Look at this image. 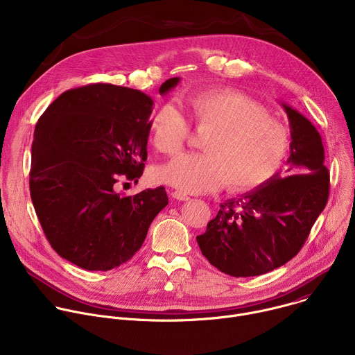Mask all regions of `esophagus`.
I'll list each match as a JSON object with an SVG mask.
<instances>
[{
	"label": "esophagus",
	"instance_id": "obj_1",
	"mask_svg": "<svg viewBox=\"0 0 355 355\" xmlns=\"http://www.w3.org/2000/svg\"><path fill=\"white\" fill-rule=\"evenodd\" d=\"M171 195H173V198H175L178 200H188L189 199V196L185 192H181V191H173Z\"/></svg>",
	"mask_w": 355,
	"mask_h": 355
}]
</instances>
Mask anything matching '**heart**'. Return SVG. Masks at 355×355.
<instances>
[{
  "mask_svg": "<svg viewBox=\"0 0 355 355\" xmlns=\"http://www.w3.org/2000/svg\"><path fill=\"white\" fill-rule=\"evenodd\" d=\"M187 112L199 129L202 153H182L159 170L160 181L187 193L220 188L244 192L270 180L282 164L289 133L263 104L233 88L191 94ZM150 139L163 155L180 151L191 132L187 118L171 105L160 107L148 122Z\"/></svg>",
  "mask_w": 355,
  "mask_h": 355,
  "instance_id": "1",
  "label": "heart"
}]
</instances>
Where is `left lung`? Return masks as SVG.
<instances>
[{
  "label": "left lung",
  "instance_id": "8db88e82",
  "mask_svg": "<svg viewBox=\"0 0 355 355\" xmlns=\"http://www.w3.org/2000/svg\"><path fill=\"white\" fill-rule=\"evenodd\" d=\"M291 126L288 174L220 205L196 236L202 254L232 277H256L292 260L305 244L329 199L330 174L316 128L282 104ZM296 172V175L293 173Z\"/></svg>",
  "mask_w": 355,
  "mask_h": 355
}]
</instances>
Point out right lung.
<instances>
[{"instance_id": "right-lung-1", "label": "right lung", "mask_w": 355, "mask_h": 355, "mask_svg": "<svg viewBox=\"0 0 355 355\" xmlns=\"http://www.w3.org/2000/svg\"><path fill=\"white\" fill-rule=\"evenodd\" d=\"M151 108L139 89L98 83L63 92L36 123L31 198L50 245L77 267L108 271L129 261L168 204L164 187L115 191L119 178L137 182L143 174Z\"/></svg>"}]
</instances>
